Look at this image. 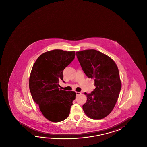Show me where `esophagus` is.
Segmentation results:
<instances>
[{
	"instance_id": "34e87169",
	"label": "esophagus",
	"mask_w": 147,
	"mask_h": 147,
	"mask_svg": "<svg viewBox=\"0 0 147 147\" xmlns=\"http://www.w3.org/2000/svg\"><path fill=\"white\" fill-rule=\"evenodd\" d=\"M81 94V92H76V95H80Z\"/></svg>"
}]
</instances>
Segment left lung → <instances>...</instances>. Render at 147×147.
<instances>
[{"label":"left lung","mask_w":147,"mask_h":147,"mask_svg":"<svg viewBox=\"0 0 147 147\" xmlns=\"http://www.w3.org/2000/svg\"><path fill=\"white\" fill-rule=\"evenodd\" d=\"M84 73L94 78L96 88L90 94L83 109L93 119H101L111 113L121 89L119 71L116 63L107 55L95 50L76 52Z\"/></svg>","instance_id":"1"}]
</instances>
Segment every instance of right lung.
Instances as JSON below:
<instances>
[{
	"label": "right lung",
	"mask_w": 147,
	"mask_h": 147,
	"mask_svg": "<svg viewBox=\"0 0 147 147\" xmlns=\"http://www.w3.org/2000/svg\"><path fill=\"white\" fill-rule=\"evenodd\" d=\"M75 51L54 50L41 54L34 63L29 88L34 101L43 115L52 122H60L69 115L76 93L60 90L63 70L75 58Z\"/></svg>",
	"instance_id": "1"
}]
</instances>
